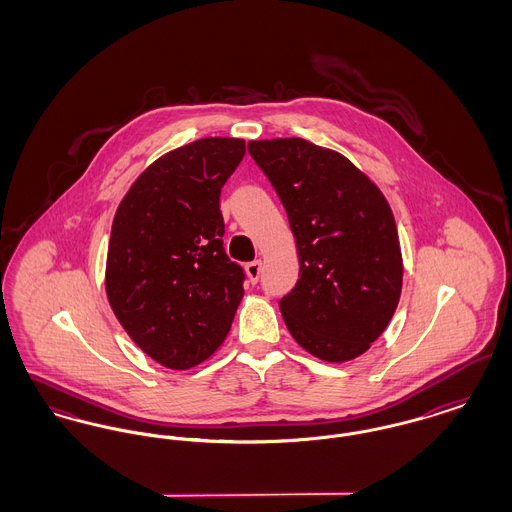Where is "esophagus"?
Wrapping results in <instances>:
<instances>
[{
    "label": "esophagus",
    "mask_w": 512,
    "mask_h": 512,
    "mask_svg": "<svg viewBox=\"0 0 512 512\" xmlns=\"http://www.w3.org/2000/svg\"><path fill=\"white\" fill-rule=\"evenodd\" d=\"M247 276H249V280L255 284L257 280H259V276H261V270H263V263L257 259V261H253V263H247Z\"/></svg>",
    "instance_id": "esophagus-1"
}]
</instances>
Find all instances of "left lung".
<instances>
[{"label": "left lung", "mask_w": 512, "mask_h": 512, "mask_svg": "<svg viewBox=\"0 0 512 512\" xmlns=\"http://www.w3.org/2000/svg\"><path fill=\"white\" fill-rule=\"evenodd\" d=\"M292 228L299 280L278 305L303 349L322 361L363 355L393 317L403 261L382 192L343 155L301 138L249 142Z\"/></svg>", "instance_id": "1"}]
</instances>
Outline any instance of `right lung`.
Segmentation results:
<instances>
[{"label":"right lung","mask_w":512,"mask_h":512,"mask_svg":"<svg viewBox=\"0 0 512 512\" xmlns=\"http://www.w3.org/2000/svg\"><path fill=\"white\" fill-rule=\"evenodd\" d=\"M245 142L205 138L157 159L124 195L105 288L115 317L153 361L184 370L230 332L245 270L224 251L220 192Z\"/></svg>","instance_id":"1"}]
</instances>
